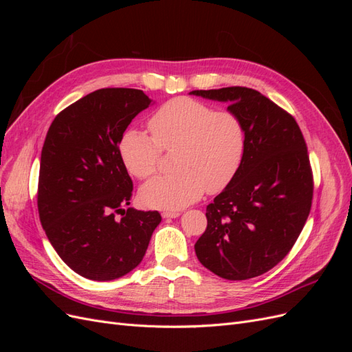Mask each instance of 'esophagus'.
Returning <instances> with one entry per match:
<instances>
[{"instance_id": "34e87169", "label": "esophagus", "mask_w": 352, "mask_h": 352, "mask_svg": "<svg viewBox=\"0 0 352 352\" xmlns=\"http://www.w3.org/2000/svg\"><path fill=\"white\" fill-rule=\"evenodd\" d=\"M162 216L166 219H176L180 216V211H163Z\"/></svg>"}]
</instances>
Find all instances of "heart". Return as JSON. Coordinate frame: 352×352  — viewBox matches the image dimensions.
Returning <instances> with one entry per match:
<instances>
[{"mask_svg":"<svg viewBox=\"0 0 352 352\" xmlns=\"http://www.w3.org/2000/svg\"><path fill=\"white\" fill-rule=\"evenodd\" d=\"M153 138L127 131L120 155L138 179L153 176L162 151L175 153L176 173L157 176L141 189L144 204L176 210L192 204L207 190L219 194L236 177L247 150V132L239 116L189 97L164 102L148 122Z\"/></svg>","mask_w":352,"mask_h":352,"instance_id":"heart-1","label":"heart"}]
</instances>
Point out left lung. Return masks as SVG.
<instances>
[{
  "label": "left lung",
  "mask_w": 352,
  "mask_h": 352,
  "mask_svg": "<svg viewBox=\"0 0 352 352\" xmlns=\"http://www.w3.org/2000/svg\"><path fill=\"white\" fill-rule=\"evenodd\" d=\"M190 94L228 101L247 132L236 177L207 206L197 257L223 279L257 278L286 257L310 214L314 179L305 140L292 114L258 91L229 87Z\"/></svg>",
  "instance_id": "obj_1"
}]
</instances>
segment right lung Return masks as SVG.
Instances as JSON below:
<instances>
[{
  "label": "right lung",
  "instance_id": "1",
  "mask_svg": "<svg viewBox=\"0 0 352 352\" xmlns=\"http://www.w3.org/2000/svg\"><path fill=\"white\" fill-rule=\"evenodd\" d=\"M151 100L141 89L102 88L52 120L41 153L38 212L60 258L83 278L113 280L144 258L158 211L131 204L119 144Z\"/></svg>",
  "mask_w": 352,
  "mask_h": 352
}]
</instances>
